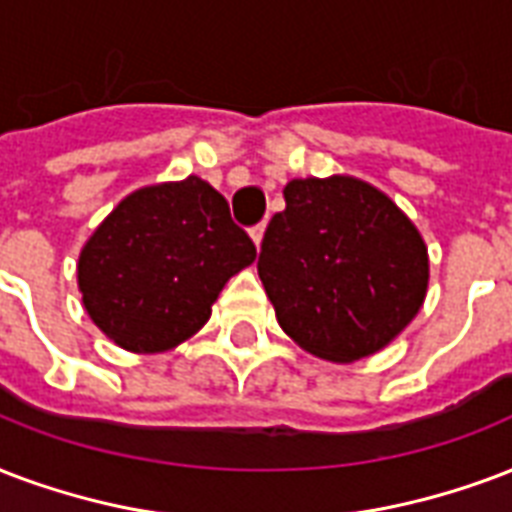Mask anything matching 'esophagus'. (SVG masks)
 Listing matches in <instances>:
<instances>
[{
	"label": "esophagus",
	"mask_w": 512,
	"mask_h": 512,
	"mask_svg": "<svg viewBox=\"0 0 512 512\" xmlns=\"http://www.w3.org/2000/svg\"><path fill=\"white\" fill-rule=\"evenodd\" d=\"M263 233H265V225L260 222V225H255V228L249 230V236H252V241H255V247H260L263 244Z\"/></svg>",
	"instance_id": "34e87169"
}]
</instances>
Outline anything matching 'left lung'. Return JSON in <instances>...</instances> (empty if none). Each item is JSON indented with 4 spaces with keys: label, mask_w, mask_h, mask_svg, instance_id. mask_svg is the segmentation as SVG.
Masks as SVG:
<instances>
[{
    "label": "left lung",
    "mask_w": 512,
    "mask_h": 512,
    "mask_svg": "<svg viewBox=\"0 0 512 512\" xmlns=\"http://www.w3.org/2000/svg\"><path fill=\"white\" fill-rule=\"evenodd\" d=\"M287 209L265 228L257 273L300 349L354 362L395 341L429 284L424 239L397 204L362 179H292Z\"/></svg>",
    "instance_id": "obj_1"
}]
</instances>
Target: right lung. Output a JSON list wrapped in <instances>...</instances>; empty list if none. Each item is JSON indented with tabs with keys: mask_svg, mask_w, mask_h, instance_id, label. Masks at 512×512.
I'll return each mask as SVG.
<instances>
[{
	"mask_svg": "<svg viewBox=\"0 0 512 512\" xmlns=\"http://www.w3.org/2000/svg\"><path fill=\"white\" fill-rule=\"evenodd\" d=\"M257 249L209 182L139 187L85 241L77 284L93 325L120 349L158 354L212 317L230 276Z\"/></svg>",
	"mask_w": 512,
	"mask_h": 512,
	"instance_id": "add662e5",
	"label": "right lung"
}]
</instances>
